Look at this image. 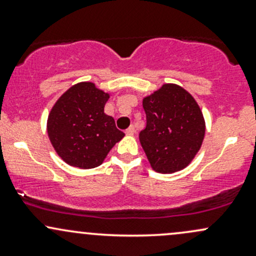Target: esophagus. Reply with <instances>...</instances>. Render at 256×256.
<instances>
[{"mask_svg":"<svg viewBox=\"0 0 256 256\" xmlns=\"http://www.w3.org/2000/svg\"><path fill=\"white\" fill-rule=\"evenodd\" d=\"M134 132H136V131H134V126H130V128H126L125 134H130V136H132V134H134Z\"/></svg>","mask_w":256,"mask_h":256,"instance_id":"obj_1","label":"esophagus"}]
</instances>
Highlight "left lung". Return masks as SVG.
I'll return each instance as SVG.
<instances>
[{"label": "left lung", "instance_id": "obj_1", "mask_svg": "<svg viewBox=\"0 0 256 256\" xmlns=\"http://www.w3.org/2000/svg\"><path fill=\"white\" fill-rule=\"evenodd\" d=\"M146 126L140 132L152 168L173 173L189 165L204 142L206 124L198 102L176 84H164L143 98Z\"/></svg>", "mask_w": 256, "mask_h": 256}]
</instances>
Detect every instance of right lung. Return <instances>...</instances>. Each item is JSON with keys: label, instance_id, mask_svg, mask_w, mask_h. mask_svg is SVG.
<instances>
[{"label": "right lung", "instance_id": "obj_1", "mask_svg": "<svg viewBox=\"0 0 256 256\" xmlns=\"http://www.w3.org/2000/svg\"><path fill=\"white\" fill-rule=\"evenodd\" d=\"M108 98L110 94L83 82L64 92L52 108L46 122L48 136L66 164L83 170L98 167L125 136L104 113Z\"/></svg>", "mask_w": 256, "mask_h": 256}]
</instances>
